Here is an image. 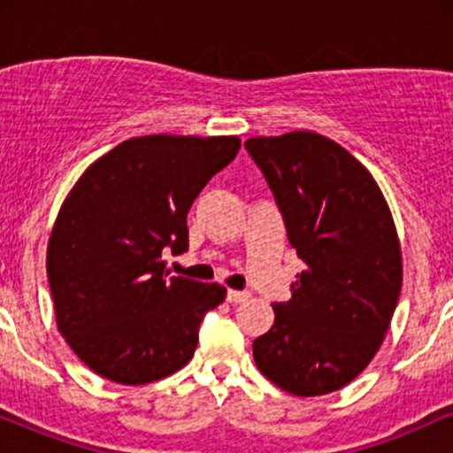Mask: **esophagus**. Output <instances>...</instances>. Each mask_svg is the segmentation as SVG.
I'll return each instance as SVG.
<instances>
[{
    "label": "esophagus",
    "mask_w": 453,
    "mask_h": 453,
    "mask_svg": "<svg viewBox=\"0 0 453 453\" xmlns=\"http://www.w3.org/2000/svg\"><path fill=\"white\" fill-rule=\"evenodd\" d=\"M249 298H251V294L249 292H238V289H230V292H227V303H232V304L247 303Z\"/></svg>",
    "instance_id": "obj_1"
}]
</instances>
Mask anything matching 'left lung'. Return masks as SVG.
Masks as SVG:
<instances>
[{
    "mask_svg": "<svg viewBox=\"0 0 453 453\" xmlns=\"http://www.w3.org/2000/svg\"><path fill=\"white\" fill-rule=\"evenodd\" d=\"M304 262L292 298L253 341L259 372L294 396L351 383L381 347L403 288V251L386 196L347 149L315 132L244 142Z\"/></svg>",
    "mask_w": 453,
    "mask_h": 453,
    "instance_id": "8db88e82",
    "label": "left lung"
}]
</instances>
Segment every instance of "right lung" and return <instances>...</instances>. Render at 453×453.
<instances>
[{
    "instance_id": "obj_1",
    "label": "right lung",
    "mask_w": 453,
    "mask_h": 453,
    "mask_svg": "<svg viewBox=\"0 0 453 453\" xmlns=\"http://www.w3.org/2000/svg\"><path fill=\"white\" fill-rule=\"evenodd\" d=\"M238 149V136L129 138L65 196L46 273L57 327L96 375L147 386L194 357L202 317L226 288L168 279L159 257L164 249L187 251V212Z\"/></svg>"
}]
</instances>
